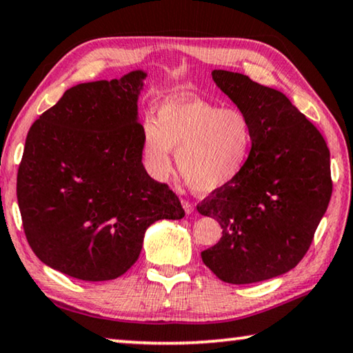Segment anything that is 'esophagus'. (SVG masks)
<instances>
[{
    "label": "esophagus",
    "mask_w": 353,
    "mask_h": 353,
    "mask_svg": "<svg viewBox=\"0 0 353 353\" xmlns=\"http://www.w3.org/2000/svg\"><path fill=\"white\" fill-rule=\"evenodd\" d=\"M181 205H183L184 213H186V214H191L192 211H194V205H192V203H189V202H186V200H181Z\"/></svg>",
    "instance_id": "obj_1"
}]
</instances>
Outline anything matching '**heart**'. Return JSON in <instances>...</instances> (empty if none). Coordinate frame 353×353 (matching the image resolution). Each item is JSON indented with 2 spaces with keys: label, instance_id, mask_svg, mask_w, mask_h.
Instances as JSON below:
<instances>
[{
  "label": "heart",
  "instance_id": "b5f03b06",
  "mask_svg": "<svg viewBox=\"0 0 353 353\" xmlns=\"http://www.w3.org/2000/svg\"><path fill=\"white\" fill-rule=\"evenodd\" d=\"M254 148V129L245 112L222 108L189 96H173L158 107L156 121L142 126L146 169L158 180L176 169L189 188L211 194L229 188L246 170Z\"/></svg>",
  "mask_w": 353,
  "mask_h": 353
}]
</instances>
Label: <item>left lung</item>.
<instances>
[{
  "label": "left lung",
  "mask_w": 353,
  "mask_h": 353,
  "mask_svg": "<svg viewBox=\"0 0 353 353\" xmlns=\"http://www.w3.org/2000/svg\"><path fill=\"white\" fill-rule=\"evenodd\" d=\"M254 129L246 170L197 205L222 229L202 260L221 281L252 284L295 268L327 211L333 184L322 134L284 93L248 75L211 70Z\"/></svg>",
  "instance_id": "8db88e82"
}]
</instances>
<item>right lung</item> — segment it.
Returning a JSON list of instances; mask_svg holds the SVG:
<instances>
[{
    "label": "right lung",
    "instance_id": "add662e5",
    "mask_svg": "<svg viewBox=\"0 0 353 353\" xmlns=\"http://www.w3.org/2000/svg\"><path fill=\"white\" fill-rule=\"evenodd\" d=\"M145 70L64 91L32 123L17 200L32 252L82 281H110L137 262L146 229L181 219L169 186L142 162L139 96Z\"/></svg>",
    "mask_w": 353,
    "mask_h": 353
}]
</instances>
